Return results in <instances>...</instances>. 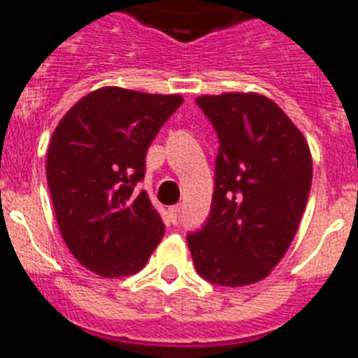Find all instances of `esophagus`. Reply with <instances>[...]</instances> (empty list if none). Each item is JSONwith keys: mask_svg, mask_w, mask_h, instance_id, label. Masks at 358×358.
Listing matches in <instances>:
<instances>
[{"mask_svg": "<svg viewBox=\"0 0 358 358\" xmlns=\"http://www.w3.org/2000/svg\"><path fill=\"white\" fill-rule=\"evenodd\" d=\"M168 214H170V220H172L173 223H177V217L181 214V205L170 206V208H168Z\"/></svg>", "mask_w": 358, "mask_h": 358, "instance_id": "esophagus-1", "label": "esophagus"}]
</instances>
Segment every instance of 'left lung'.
<instances>
[{
	"label": "left lung",
	"instance_id": "8db88e82",
	"mask_svg": "<svg viewBox=\"0 0 358 358\" xmlns=\"http://www.w3.org/2000/svg\"><path fill=\"white\" fill-rule=\"evenodd\" d=\"M196 102L220 150L210 214L186 241L199 276L241 287L264 280L287 252L311 190V152L264 94H203Z\"/></svg>",
	"mask_w": 358,
	"mask_h": 358
}]
</instances>
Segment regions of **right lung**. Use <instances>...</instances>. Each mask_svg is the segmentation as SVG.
<instances>
[{"mask_svg":"<svg viewBox=\"0 0 358 358\" xmlns=\"http://www.w3.org/2000/svg\"><path fill=\"white\" fill-rule=\"evenodd\" d=\"M179 94L100 87L66 113L47 150V182L67 249L91 273L129 276L164 236L146 192V152Z\"/></svg>","mask_w":358,"mask_h":358,"instance_id":"obj_1","label":"right lung"}]
</instances>
